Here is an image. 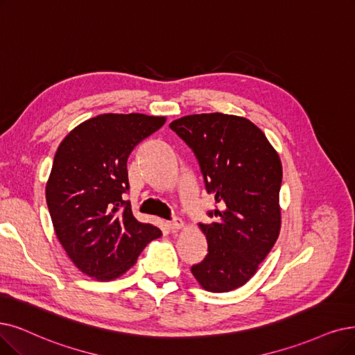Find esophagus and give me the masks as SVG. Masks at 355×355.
Here are the masks:
<instances>
[{
	"label": "esophagus",
	"instance_id": "34e87169",
	"mask_svg": "<svg viewBox=\"0 0 355 355\" xmlns=\"http://www.w3.org/2000/svg\"><path fill=\"white\" fill-rule=\"evenodd\" d=\"M166 227L170 232H178L183 227V221L180 218H175L173 221H166Z\"/></svg>",
	"mask_w": 355,
	"mask_h": 355
}]
</instances>
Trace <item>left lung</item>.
Instances as JSON below:
<instances>
[{
  "mask_svg": "<svg viewBox=\"0 0 355 355\" xmlns=\"http://www.w3.org/2000/svg\"><path fill=\"white\" fill-rule=\"evenodd\" d=\"M195 153L205 189L218 208L200 224L208 252L191 272L204 290L245 286L275 245L281 230L282 166L277 150L243 116L200 113L170 123Z\"/></svg>",
  "mask_w": 355,
  "mask_h": 355,
  "instance_id": "8db88e82",
  "label": "left lung"
}]
</instances>
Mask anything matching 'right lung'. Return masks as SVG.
Wrapping results in <instances>:
<instances>
[{"label": "right lung", "instance_id": "right-lung-1", "mask_svg": "<svg viewBox=\"0 0 355 355\" xmlns=\"http://www.w3.org/2000/svg\"><path fill=\"white\" fill-rule=\"evenodd\" d=\"M166 116L103 113L81 122L55 153L46 182L53 230L68 258L97 281L116 279L162 236L139 223L123 200L134 147L160 130Z\"/></svg>", "mask_w": 355, "mask_h": 355}]
</instances>
